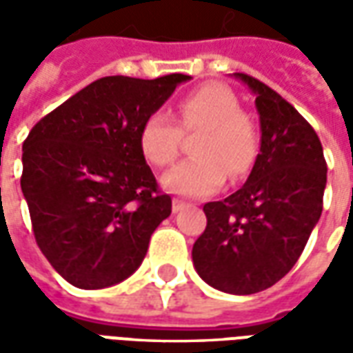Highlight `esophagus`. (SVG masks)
<instances>
[{"label": "esophagus", "instance_id": "34e87169", "mask_svg": "<svg viewBox=\"0 0 353 353\" xmlns=\"http://www.w3.org/2000/svg\"><path fill=\"white\" fill-rule=\"evenodd\" d=\"M182 207H184V201L179 199V197H174V199H172V212H179Z\"/></svg>", "mask_w": 353, "mask_h": 353}]
</instances>
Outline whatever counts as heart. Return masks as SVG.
<instances>
[{"mask_svg":"<svg viewBox=\"0 0 353 353\" xmlns=\"http://www.w3.org/2000/svg\"><path fill=\"white\" fill-rule=\"evenodd\" d=\"M176 121L161 110L142 121L139 146L144 159L154 167L171 165L182 146V132L197 134L192 159L167 172L161 184L171 194L205 197L224 186L226 179L249 174L261 150L259 127L241 110L236 92L222 83H205L176 101Z\"/></svg>","mask_w":353,"mask_h":353,"instance_id":"obj_1","label":"heart"}]
</instances>
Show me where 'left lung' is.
Segmentation results:
<instances>
[{
  "label": "left lung",
  "instance_id": "8db88e82",
  "mask_svg": "<svg viewBox=\"0 0 353 353\" xmlns=\"http://www.w3.org/2000/svg\"><path fill=\"white\" fill-rule=\"evenodd\" d=\"M256 97L261 154L241 188L203 205L207 226L192 249L203 281L230 294L277 283L299 261L321 216L327 163L317 132L268 85L239 74Z\"/></svg>",
  "mask_w": 353,
  "mask_h": 353
}]
</instances>
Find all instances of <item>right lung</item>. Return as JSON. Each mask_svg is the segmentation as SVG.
<instances>
[{
    "label": "right lung",
    "instance_id": "1",
    "mask_svg": "<svg viewBox=\"0 0 353 353\" xmlns=\"http://www.w3.org/2000/svg\"><path fill=\"white\" fill-rule=\"evenodd\" d=\"M190 76L101 77L41 117L22 144L21 188L45 259L68 283L131 276L171 214L139 146L142 121Z\"/></svg>",
    "mask_w": 353,
    "mask_h": 353
}]
</instances>
